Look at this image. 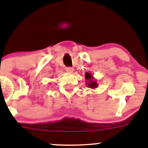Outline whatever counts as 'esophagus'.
Listing matches in <instances>:
<instances>
[{"instance_id":"34e87169","label":"esophagus","mask_w":148,"mask_h":148,"mask_svg":"<svg viewBox=\"0 0 148 148\" xmlns=\"http://www.w3.org/2000/svg\"><path fill=\"white\" fill-rule=\"evenodd\" d=\"M66 71L69 73H72L74 71V69L71 67H68L66 68Z\"/></svg>"}]
</instances>
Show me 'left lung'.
I'll use <instances>...</instances> for the list:
<instances>
[{
  "instance_id": "left-lung-1",
  "label": "left lung",
  "mask_w": 148,
  "mask_h": 148,
  "mask_svg": "<svg viewBox=\"0 0 148 148\" xmlns=\"http://www.w3.org/2000/svg\"><path fill=\"white\" fill-rule=\"evenodd\" d=\"M85 77H86V80H87L86 82L87 86H88L90 88H97L98 83L94 79V77L92 76V74L88 72H86L85 74Z\"/></svg>"
}]
</instances>
